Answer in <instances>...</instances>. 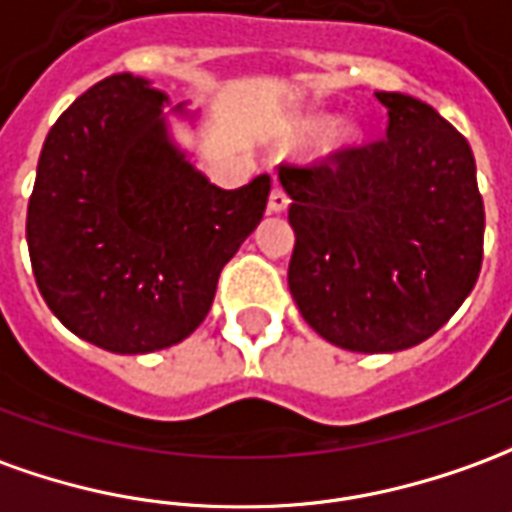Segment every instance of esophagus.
<instances>
[{
	"label": "esophagus",
	"mask_w": 512,
	"mask_h": 512,
	"mask_svg": "<svg viewBox=\"0 0 512 512\" xmlns=\"http://www.w3.org/2000/svg\"><path fill=\"white\" fill-rule=\"evenodd\" d=\"M288 205H291V199L285 194V188H282V185H274V188H271V196H268V210H271V213H282Z\"/></svg>",
	"instance_id": "obj_1"
}]
</instances>
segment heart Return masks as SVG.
I'll list each match as a JSON object with an SVG mask.
<instances>
[{
    "instance_id": "obj_1",
    "label": "heart",
    "mask_w": 512,
    "mask_h": 512,
    "mask_svg": "<svg viewBox=\"0 0 512 512\" xmlns=\"http://www.w3.org/2000/svg\"><path fill=\"white\" fill-rule=\"evenodd\" d=\"M330 124V116L327 113H313V116H305V119H299V124H296V132L299 135H316V132H321L324 127ZM355 141V130L352 127H332V132L327 135V141H324V146L330 149V152H338V149H343V146H349Z\"/></svg>"
}]
</instances>
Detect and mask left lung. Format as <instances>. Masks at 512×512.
I'll list each match as a JSON object with an SVG mask.
<instances>
[{
  "instance_id": "left-lung-1",
  "label": "left lung",
  "mask_w": 512,
  "mask_h": 512,
  "mask_svg": "<svg viewBox=\"0 0 512 512\" xmlns=\"http://www.w3.org/2000/svg\"><path fill=\"white\" fill-rule=\"evenodd\" d=\"M385 138L280 166L296 232L299 313L349 352H399L441 330L482 266L485 207L471 146L427 102L377 91Z\"/></svg>"
}]
</instances>
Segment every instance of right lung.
Listing matches in <instances>:
<instances>
[{"mask_svg": "<svg viewBox=\"0 0 512 512\" xmlns=\"http://www.w3.org/2000/svg\"><path fill=\"white\" fill-rule=\"evenodd\" d=\"M166 102L132 74L88 88L46 135L27 207L44 302L116 355L174 346L205 321L271 191L268 174L224 191L196 171L171 141Z\"/></svg>", "mask_w": 512, "mask_h": 512, "instance_id": "add662e5", "label": "right lung"}]
</instances>
